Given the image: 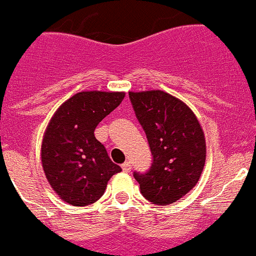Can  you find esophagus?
<instances>
[{"mask_svg": "<svg viewBox=\"0 0 256 256\" xmlns=\"http://www.w3.org/2000/svg\"><path fill=\"white\" fill-rule=\"evenodd\" d=\"M122 170L126 172V173H130V170H132V164H130L128 161L124 162V164H122Z\"/></svg>", "mask_w": 256, "mask_h": 256, "instance_id": "34e87169", "label": "esophagus"}]
</instances>
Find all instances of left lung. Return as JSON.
I'll use <instances>...</instances> for the list:
<instances>
[{
    "instance_id": "obj_1",
    "label": "left lung",
    "mask_w": 256,
    "mask_h": 256,
    "mask_svg": "<svg viewBox=\"0 0 256 256\" xmlns=\"http://www.w3.org/2000/svg\"><path fill=\"white\" fill-rule=\"evenodd\" d=\"M128 98L152 154L150 169L134 172L135 180L147 200L172 204L200 178L206 162L203 130L188 105L166 92H128Z\"/></svg>"
}]
</instances>
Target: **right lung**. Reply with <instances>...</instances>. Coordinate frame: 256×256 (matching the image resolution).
Instances as JSON below:
<instances>
[{
	"label": "right lung",
	"mask_w": 256,
	"mask_h": 256,
	"mask_svg": "<svg viewBox=\"0 0 256 256\" xmlns=\"http://www.w3.org/2000/svg\"><path fill=\"white\" fill-rule=\"evenodd\" d=\"M124 98V92H79L52 117L42 139V168L53 190L68 204L95 203L112 176L122 170L94 132Z\"/></svg>",
	"instance_id": "add662e5"
}]
</instances>
